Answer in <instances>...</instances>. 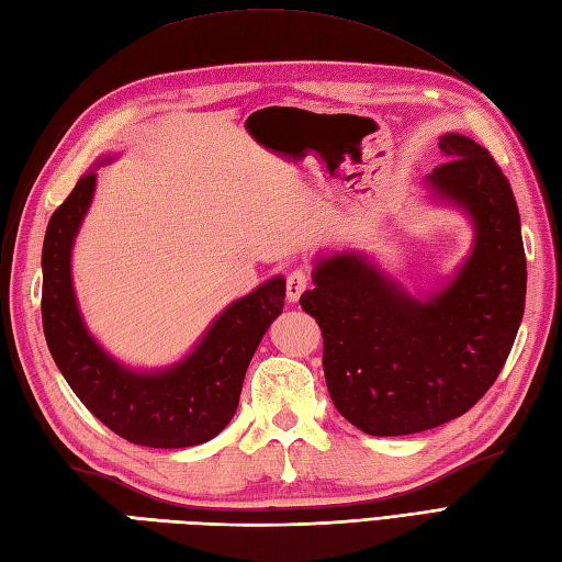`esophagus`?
Wrapping results in <instances>:
<instances>
[{
  "label": "esophagus",
  "mask_w": 562,
  "mask_h": 562,
  "mask_svg": "<svg viewBox=\"0 0 562 562\" xmlns=\"http://www.w3.org/2000/svg\"><path fill=\"white\" fill-rule=\"evenodd\" d=\"M308 272L306 270H302V268H296V270H292L290 274H288V300L290 302H300V296L308 290Z\"/></svg>",
  "instance_id": "obj_1"
}]
</instances>
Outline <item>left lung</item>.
I'll return each instance as SVG.
<instances>
[{"instance_id":"8db88e82","label":"left lung","mask_w":562,"mask_h":562,"mask_svg":"<svg viewBox=\"0 0 562 562\" xmlns=\"http://www.w3.org/2000/svg\"><path fill=\"white\" fill-rule=\"evenodd\" d=\"M447 161L425 181L469 212L473 250L445 290L417 300L360 254L324 258L302 308L324 333V374L338 413L374 437L415 435L479 403L503 372L527 300L515 193L491 151L439 137Z\"/></svg>"}]
</instances>
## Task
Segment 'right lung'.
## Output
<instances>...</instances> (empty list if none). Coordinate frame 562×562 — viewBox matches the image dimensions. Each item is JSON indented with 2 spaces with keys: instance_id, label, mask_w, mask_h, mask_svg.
<instances>
[{
  "instance_id": "add662e5",
  "label": "right lung",
  "mask_w": 562,
  "mask_h": 562,
  "mask_svg": "<svg viewBox=\"0 0 562 562\" xmlns=\"http://www.w3.org/2000/svg\"><path fill=\"white\" fill-rule=\"evenodd\" d=\"M97 171L83 173L47 222L43 241V333L77 398L133 445L183 449L229 425L258 342L284 306L272 278L226 306L186 360L164 372H135L105 352L83 326L71 288V246L87 214Z\"/></svg>"
}]
</instances>
